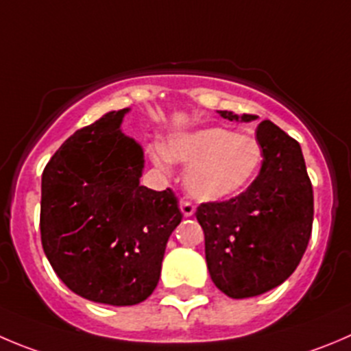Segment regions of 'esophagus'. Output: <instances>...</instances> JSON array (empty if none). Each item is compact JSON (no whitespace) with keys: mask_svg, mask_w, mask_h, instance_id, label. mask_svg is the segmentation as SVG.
Listing matches in <instances>:
<instances>
[{"mask_svg":"<svg viewBox=\"0 0 351 351\" xmlns=\"http://www.w3.org/2000/svg\"><path fill=\"white\" fill-rule=\"evenodd\" d=\"M179 206H181V212H182V215H184V217L195 215V205H193V203L182 199V202L179 203Z\"/></svg>","mask_w":351,"mask_h":351,"instance_id":"obj_1","label":"esophagus"}]
</instances>
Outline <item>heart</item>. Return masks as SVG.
<instances>
[{"mask_svg": "<svg viewBox=\"0 0 351 351\" xmlns=\"http://www.w3.org/2000/svg\"><path fill=\"white\" fill-rule=\"evenodd\" d=\"M152 160L167 170L172 162L188 165L184 184L199 202H222L245 191L263 162L255 136L223 128H205L173 136L167 148L153 146Z\"/></svg>", "mask_w": 351, "mask_h": 351, "instance_id": "1", "label": "heart"}]
</instances>
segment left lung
I'll use <instances>...</instances> for the list:
<instances>
[{"label": "left lung", "mask_w": 351, "mask_h": 351, "mask_svg": "<svg viewBox=\"0 0 351 351\" xmlns=\"http://www.w3.org/2000/svg\"><path fill=\"white\" fill-rule=\"evenodd\" d=\"M219 113L236 122L256 119L228 110ZM256 139L263 162L252 186L229 202L203 203L196 210L210 278L236 300L282 285L298 267L312 234L313 191L302 148L270 120L258 123Z\"/></svg>", "instance_id": "left-lung-1"}]
</instances>
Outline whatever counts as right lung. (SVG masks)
<instances>
[{"label": "right lung", "instance_id": "1", "mask_svg": "<svg viewBox=\"0 0 351 351\" xmlns=\"http://www.w3.org/2000/svg\"><path fill=\"white\" fill-rule=\"evenodd\" d=\"M131 108L108 112L70 136L41 181L43 250L75 295L113 306L145 302L182 213L169 188L139 184L143 146L122 132Z\"/></svg>", "mask_w": 351, "mask_h": 351}]
</instances>
